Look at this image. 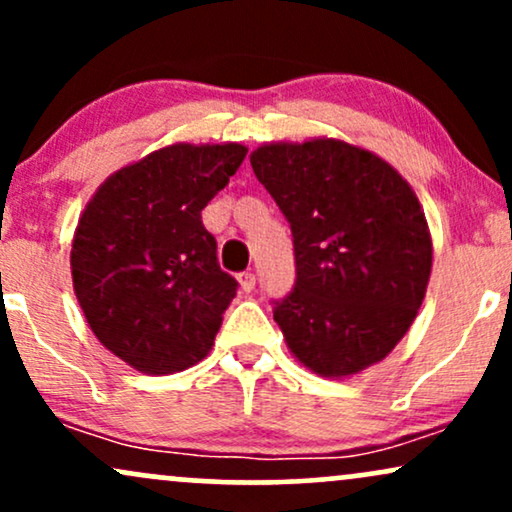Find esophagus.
<instances>
[{
    "instance_id": "34e87169",
    "label": "esophagus",
    "mask_w": 512,
    "mask_h": 512,
    "mask_svg": "<svg viewBox=\"0 0 512 512\" xmlns=\"http://www.w3.org/2000/svg\"><path fill=\"white\" fill-rule=\"evenodd\" d=\"M238 281H240V289H243L245 293H250L252 289H255V284H257V279H255V272H240L238 274Z\"/></svg>"
}]
</instances>
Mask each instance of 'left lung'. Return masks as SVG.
<instances>
[{
	"instance_id": "obj_1",
	"label": "left lung",
	"mask_w": 512,
	"mask_h": 512,
	"mask_svg": "<svg viewBox=\"0 0 512 512\" xmlns=\"http://www.w3.org/2000/svg\"><path fill=\"white\" fill-rule=\"evenodd\" d=\"M250 163L291 226L296 281L272 301L289 349L327 378L383 361L431 276V236L407 180L334 139L267 144Z\"/></svg>"
}]
</instances>
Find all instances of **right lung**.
<instances>
[{
  "label": "right lung",
  "instance_id": "right-lung-1",
  "mask_svg": "<svg viewBox=\"0 0 512 512\" xmlns=\"http://www.w3.org/2000/svg\"><path fill=\"white\" fill-rule=\"evenodd\" d=\"M240 144L158 149L110 175L72 243L88 327L132 368L168 375L209 354L238 281L216 260L202 209L245 161Z\"/></svg>",
  "mask_w": 512,
  "mask_h": 512
}]
</instances>
